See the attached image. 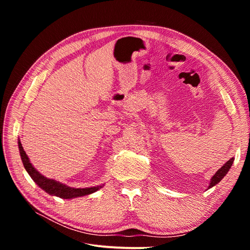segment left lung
Segmentation results:
<instances>
[{
    "label": "left lung",
    "mask_w": 250,
    "mask_h": 250,
    "mask_svg": "<svg viewBox=\"0 0 250 250\" xmlns=\"http://www.w3.org/2000/svg\"><path fill=\"white\" fill-rule=\"evenodd\" d=\"M232 163H233V157H231L229 161L226 162V163L222 166V167L216 172V174H215V175L213 176V178H211V180H210V184H209V186H208V188H211V187H214L215 185H217V184L219 183V181H220V180L226 175V173H228L229 170L230 169Z\"/></svg>",
    "instance_id": "left-lung-1"
}]
</instances>
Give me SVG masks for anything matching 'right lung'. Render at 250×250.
Listing matches in <instances>:
<instances>
[{
    "label": "right lung",
    "instance_id": "right-lung-1",
    "mask_svg": "<svg viewBox=\"0 0 250 250\" xmlns=\"http://www.w3.org/2000/svg\"><path fill=\"white\" fill-rule=\"evenodd\" d=\"M19 148H20L21 162L24 164L26 171L29 173V175L31 176V178L35 181L36 185L40 186L43 191H46L50 195H55L63 199H70V198H76V197H80V196L92 194L101 188V187H93V188H74L67 187L63 184H60L54 179H49L47 177H44L33 167L31 163H30L29 158L20 141H19Z\"/></svg>",
    "mask_w": 250,
    "mask_h": 250
}]
</instances>
